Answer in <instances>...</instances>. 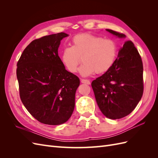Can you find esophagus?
<instances>
[{
  "instance_id": "esophagus-1",
  "label": "esophagus",
  "mask_w": 158,
  "mask_h": 158,
  "mask_svg": "<svg viewBox=\"0 0 158 158\" xmlns=\"http://www.w3.org/2000/svg\"><path fill=\"white\" fill-rule=\"evenodd\" d=\"M81 82L83 84H86L88 85L90 84V81L88 80H85V79H81Z\"/></svg>"
}]
</instances>
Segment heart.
Returning a JSON list of instances; mask_svg holds the SVG:
<instances>
[{
	"mask_svg": "<svg viewBox=\"0 0 158 158\" xmlns=\"http://www.w3.org/2000/svg\"><path fill=\"white\" fill-rule=\"evenodd\" d=\"M72 43L73 45L64 47L60 55L62 63L70 73H76L81 58L84 64L79 72L82 76L102 74L112 67L117 55L113 40L85 33L75 35Z\"/></svg>",
	"mask_w": 158,
	"mask_h": 158,
	"instance_id": "heart-1",
	"label": "heart"
}]
</instances>
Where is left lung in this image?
<instances>
[{
  "label": "left lung",
  "instance_id": "left-lung-1",
  "mask_svg": "<svg viewBox=\"0 0 158 158\" xmlns=\"http://www.w3.org/2000/svg\"><path fill=\"white\" fill-rule=\"evenodd\" d=\"M118 37L125 35L106 30ZM95 98L102 113L111 119L127 116L135 109L144 91L141 56L131 41L118 51L112 67L92 82Z\"/></svg>",
  "mask_w": 158,
  "mask_h": 158
}]
</instances>
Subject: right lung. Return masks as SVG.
Wrapping results in <instances>:
<instances>
[{"instance_id": "1", "label": "right lung", "mask_w": 158, "mask_h": 158, "mask_svg": "<svg viewBox=\"0 0 158 158\" xmlns=\"http://www.w3.org/2000/svg\"><path fill=\"white\" fill-rule=\"evenodd\" d=\"M67 36L60 32L32 41L17 63L21 101L36 120L45 125L64 123L75 106L80 79L65 69L58 55L60 41Z\"/></svg>"}]
</instances>
